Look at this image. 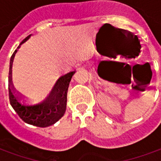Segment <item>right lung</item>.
<instances>
[{
    "label": "right lung",
    "mask_w": 161,
    "mask_h": 161,
    "mask_svg": "<svg viewBox=\"0 0 161 161\" xmlns=\"http://www.w3.org/2000/svg\"><path fill=\"white\" fill-rule=\"evenodd\" d=\"M31 35L26 36L21 44L28 40ZM15 53L11 56L9 71V99L10 103L19 117L24 122L37 127H47L55 124L63 117L67 107V93L71 78L75 73L72 71L65 75L61 76L56 82L50 93L42 100L31 103L28 100L22 98L21 95L16 93L11 84V66Z\"/></svg>",
    "instance_id": "1"
}]
</instances>
